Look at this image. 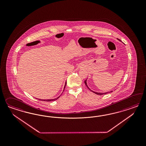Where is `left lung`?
I'll return each instance as SVG.
<instances>
[{"label": "left lung", "instance_id": "1", "mask_svg": "<svg viewBox=\"0 0 146 146\" xmlns=\"http://www.w3.org/2000/svg\"><path fill=\"white\" fill-rule=\"evenodd\" d=\"M118 39V38H117ZM118 40H119V39H118ZM84 84H86V86H87V87L90 90V91H92V92H93L94 93H95V94H97V95H105V94H108V93H111V92H112V91H111L110 92H107V93H97V92H94V91H93V90H92L91 89H89V88L88 87V86H87V80H86L85 81H84Z\"/></svg>", "mask_w": 146, "mask_h": 146}]
</instances>
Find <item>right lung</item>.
Instances as JSON below:
<instances>
[{
  "label": "right lung",
  "mask_w": 146,
  "mask_h": 146,
  "mask_svg": "<svg viewBox=\"0 0 146 146\" xmlns=\"http://www.w3.org/2000/svg\"><path fill=\"white\" fill-rule=\"evenodd\" d=\"M66 83H65V86H64V90H65V87H66ZM63 90V91H64ZM60 96H59V97H58L57 98H54V99H51V100H40V99H38V100H41V101H46V102H50V101H55V100H57L58 98H59V97H60Z\"/></svg>",
  "instance_id": "obj_1"
}]
</instances>
